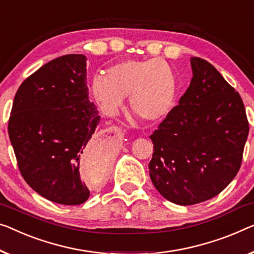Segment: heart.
<instances>
[{"mask_svg":"<svg viewBox=\"0 0 254 254\" xmlns=\"http://www.w3.org/2000/svg\"><path fill=\"white\" fill-rule=\"evenodd\" d=\"M91 90L106 114H115L128 96L132 112L155 122L172 111L177 77L172 67L162 59H130L112 66L106 76H94Z\"/></svg>","mask_w":254,"mask_h":254,"instance_id":"1","label":"heart"}]
</instances>
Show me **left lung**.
<instances>
[{
	"label": "left lung",
	"instance_id": "obj_1",
	"mask_svg": "<svg viewBox=\"0 0 254 254\" xmlns=\"http://www.w3.org/2000/svg\"><path fill=\"white\" fill-rule=\"evenodd\" d=\"M190 65V85L150 135L151 183L178 205L224 190L241 168L249 134L240 93L206 60L191 57Z\"/></svg>",
	"mask_w": 254,
	"mask_h": 254
}]
</instances>
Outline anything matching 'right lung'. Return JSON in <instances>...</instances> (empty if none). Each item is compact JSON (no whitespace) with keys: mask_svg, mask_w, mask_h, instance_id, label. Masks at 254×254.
Wrapping results in <instances>:
<instances>
[{"mask_svg":"<svg viewBox=\"0 0 254 254\" xmlns=\"http://www.w3.org/2000/svg\"><path fill=\"white\" fill-rule=\"evenodd\" d=\"M100 122L89 100L86 57L66 55L45 64L19 86L7 124L22 178L37 194L64 205L90 196L79 164L106 170L109 151L94 138Z\"/></svg>","mask_w":254,"mask_h":254,"instance_id":"obj_1","label":"right lung"}]
</instances>
